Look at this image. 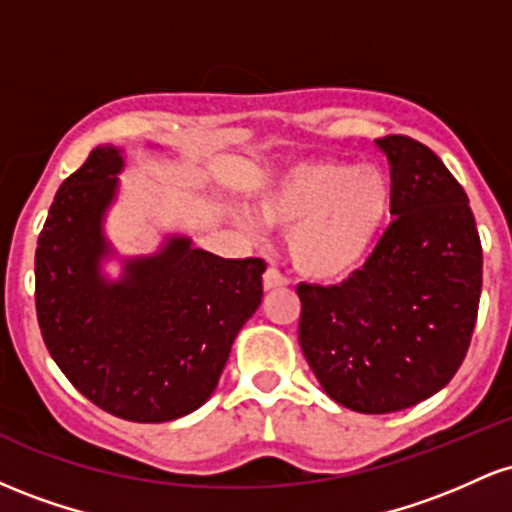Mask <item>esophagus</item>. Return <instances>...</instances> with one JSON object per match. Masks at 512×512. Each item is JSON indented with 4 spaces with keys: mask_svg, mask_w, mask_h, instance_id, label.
I'll use <instances>...</instances> for the list:
<instances>
[{
    "mask_svg": "<svg viewBox=\"0 0 512 512\" xmlns=\"http://www.w3.org/2000/svg\"><path fill=\"white\" fill-rule=\"evenodd\" d=\"M262 284H264V291H274V289H284V286H289V279H286L284 274L279 272V269H267L262 276Z\"/></svg>",
    "mask_w": 512,
    "mask_h": 512,
    "instance_id": "34e87169",
    "label": "esophagus"
}]
</instances>
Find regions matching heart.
Segmentation results:
<instances>
[{
    "mask_svg": "<svg viewBox=\"0 0 512 512\" xmlns=\"http://www.w3.org/2000/svg\"><path fill=\"white\" fill-rule=\"evenodd\" d=\"M257 219L289 233L298 274L342 281L366 264L392 214V180L373 163L315 158L281 173L255 202ZM245 226L252 228L248 219Z\"/></svg>",
    "mask_w": 512,
    "mask_h": 512,
    "instance_id": "1",
    "label": "heart"
}]
</instances>
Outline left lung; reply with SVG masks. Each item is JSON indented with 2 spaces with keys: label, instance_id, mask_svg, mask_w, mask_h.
<instances>
[{
  "label": "left lung",
  "instance_id": "1",
  "mask_svg": "<svg viewBox=\"0 0 512 512\" xmlns=\"http://www.w3.org/2000/svg\"><path fill=\"white\" fill-rule=\"evenodd\" d=\"M375 144L390 161L395 221L339 286H296L298 342L334 402L390 414L436 395L462 366L484 260L469 199L445 163L404 134Z\"/></svg>",
  "mask_w": 512,
  "mask_h": 512
}]
</instances>
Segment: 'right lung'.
<instances>
[{
    "label": "right lung",
    "mask_w": 512,
    "mask_h": 512,
    "mask_svg": "<svg viewBox=\"0 0 512 512\" xmlns=\"http://www.w3.org/2000/svg\"><path fill=\"white\" fill-rule=\"evenodd\" d=\"M125 161L98 146L57 190L35 250V310L67 380L108 414L163 424L216 390L233 339L262 303L260 257L223 260L173 236L161 252L101 274L105 209Z\"/></svg>",
    "instance_id": "obj_1"
}]
</instances>
